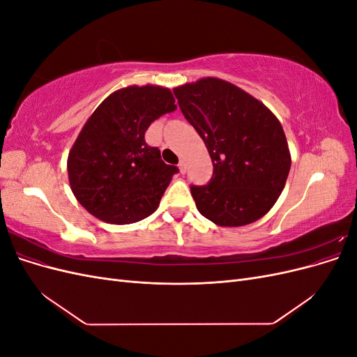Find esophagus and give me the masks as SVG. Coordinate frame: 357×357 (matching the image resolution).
Listing matches in <instances>:
<instances>
[{"label": "esophagus", "instance_id": "esophagus-1", "mask_svg": "<svg viewBox=\"0 0 357 357\" xmlns=\"http://www.w3.org/2000/svg\"><path fill=\"white\" fill-rule=\"evenodd\" d=\"M178 168H180V172H181V174H185V172H186V162L183 160V159L178 162Z\"/></svg>", "mask_w": 357, "mask_h": 357}]
</instances>
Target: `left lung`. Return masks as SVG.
<instances>
[{"label": "left lung", "mask_w": 357, "mask_h": 357, "mask_svg": "<svg viewBox=\"0 0 357 357\" xmlns=\"http://www.w3.org/2000/svg\"><path fill=\"white\" fill-rule=\"evenodd\" d=\"M174 95L213 162L207 185L190 186L198 211L229 228L264 218L284 189L291 164L278 119L250 93L215 77L178 86Z\"/></svg>", "instance_id": "1"}]
</instances>
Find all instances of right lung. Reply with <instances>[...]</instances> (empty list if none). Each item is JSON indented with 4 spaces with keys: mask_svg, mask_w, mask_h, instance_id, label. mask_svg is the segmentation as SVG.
<instances>
[{
    "mask_svg": "<svg viewBox=\"0 0 357 357\" xmlns=\"http://www.w3.org/2000/svg\"><path fill=\"white\" fill-rule=\"evenodd\" d=\"M162 86H128L96 107L67 160L74 197L96 219L113 225L149 218L178 171L160 159L144 134L153 121L177 109Z\"/></svg>",
    "mask_w": 357,
    "mask_h": 357,
    "instance_id": "obj_1",
    "label": "right lung"
}]
</instances>
